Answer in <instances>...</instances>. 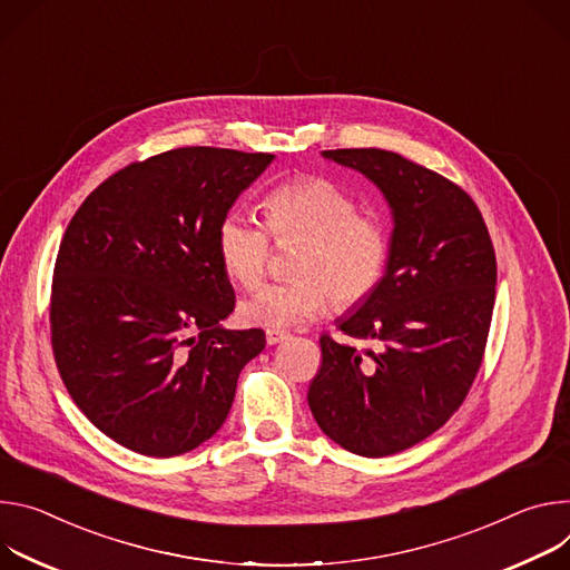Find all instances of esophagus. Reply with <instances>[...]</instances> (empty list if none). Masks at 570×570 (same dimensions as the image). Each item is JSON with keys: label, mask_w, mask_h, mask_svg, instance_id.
<instances>
[{"label": "esophagus", "mask_w": 570, "mask_h": 570, "mask_svg": "<svg viewBox=\"0 0 570 570\" xmlns=\"http://www.w3.org/2000/svg\"><path fill=\"white\" fill-rule=\"evenodd\" d=\"M287 337H289L287 331H267V344H269V346L281 344V342H285Z\"/></svg>", "instance_id": "obj_1"}]
</instances>
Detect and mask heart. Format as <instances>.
I'll return each mask as SVG.
<instances>
[{"instance_id":"b5f03b06","label":"heart","mask_w":570,"mask_h":570,"mask_svg":"<svg viewBox=\"0 0 570 570\" xmlns=\"http://www.w3.org/2000/svg\"><path fill=\"white\" fill-rule=\"evenodd\" d=\"M263 213L276 242L303 239L294 263L298 278L265 285L239 301L242 324L294 328L320 317L331 303H360L381 283L390 261L387 226L381 217L357 213V202L337 183L314 176L281 183L265 197ZM266 232L244 210H228L219 219L215 248L230 281L244 287L261 283L269 258Z\"/></svg>"}]
</instances>
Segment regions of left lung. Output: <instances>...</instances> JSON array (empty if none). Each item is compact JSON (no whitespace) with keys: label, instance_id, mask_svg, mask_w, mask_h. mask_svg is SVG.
<instances>
[{"label":"left lung","instance_id":"8db88e82","mask_svg":"<svg viewBox=\"0 0 570 570\" xmlns=\"http://www.w3.org/2000/svg\"><path fill=\"white\" fill-rule=\"evenodd\" d=\"M324 158L377 185L394 230L381 283L337 320L371 348L322 335L307 405L335 444L385 458L419 444L464 403L491 326L495 253L478 206L453 180L385 149Z\"/></svg>","mask_w":570,"mask_h":570}]
</instances>
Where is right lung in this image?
<instances>
[{"instance_id": "right-lung-1", "label": "right lung", "mask_w": 570, "mask_h": 570, "mask_svg": "<svg viewBox=\"0 0 570 570\" xmlns=\"http://www.w3.org/2000/svg\"><path fill=\"white\" fill-rule=\"evenodd\" d=\"M274 160L180 147L131 163L88 195L62 235L51 348L79 410L147 458L202 446L226 421L265 333L226 331L235 307L215 233Z\"/></svg>"}]
</instances>
